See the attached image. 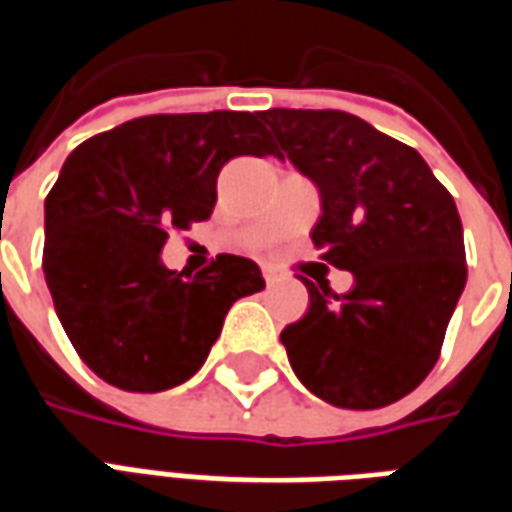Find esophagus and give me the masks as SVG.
Here are the masks:
<instances>
[{
    "label": "esophagus",
    "instance_id": "1",
    "mask_svg": "<svg viewBox=\"0 0 512 512\" xmlns=\"http://www.w3.org/2000/svg\"><path fill=\"white\" fill-rule=\"evenodd\" d=\"M279 277H282V274H279L277 268H274V266H268V263H266V266H263V279H266L268 285H274V282H277Z\"/></svg>",
    "mask_w": 512,
    "mask_h": 512
}]
</instances>
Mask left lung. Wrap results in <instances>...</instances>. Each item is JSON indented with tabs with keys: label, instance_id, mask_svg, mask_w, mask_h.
I'll use <instances>...</instances> for the list:
<instances>
[{
	"label": "left lung",
	"instance_id": "8db88e82",
	"mask_svg": "<svg viewBox=\"0 0 512 512\" xmlns=\"http://www.w3.org/2000/svg\"><path fill=\"white\" fill-rule=\"evenodd\" d=\"M263 123L321 191L312 244L354 274L343 296L304 279L310 310L279 337L290 367L332 406H389L433 370L466 285L455 200L414 147L362 117L268 109Z\"/></svg>",
	"mask_w": 512,
	"mask_h": 512
}]
</instances>
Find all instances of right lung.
<instances>
[{"mask_svg":"<svg viewBox=\"0 0 512 512\" xmlns=\"http://www.w3.org/2000/svg\"><path fill=\"white\" fill-rule=\"evenodd\" d=\"M263 112L150 115L87 139L46 197L43 274L84 365L126 392H164L208 359L235 301L266 288L249 257L194 279L161 263L169 230L205 222L219 169L274 156Z\"/></svg>","mask_w":512,"mask_h":512,"instance_id":"obj_1","label":"right lung"}]
</instances>
